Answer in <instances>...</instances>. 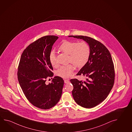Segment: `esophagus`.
<instances>
[{
	"instance_id": "1",
	"label": "esophagus",
	"mask_w": 132,
	"mask_h": 132,
	"mask_svg": "<svg viewBox=\"0 0 132 132\" xmlns=\"http://www.w3.org/2000/svg\"><path fill=\"white\" fill-rule=\"evenodd\" d=\"M64 82L65 83L68 84L69 83V82H70V81L68 80H66V79H65V80H64Z\"/></svg>"
}]
</instances>
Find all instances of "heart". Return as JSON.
<instances>
[{
    "label": "heart",
    "instance_id": "heart-1",
    "mask_svg": "<svg viewBox=\"0 0 132 132\" xmlns=\"http://www.w3.org/2000/svg\"><path fill=\"white\" fill-rule=\"evenodd\" d=\"M60 51L69 54V61L76 67L81 68L86 64L89 59L90 49L86 42L77 43L74 41L64 40L59 47ZM49 61L53 66L56 65V60L54 51L49 55ZM74 67L72 65L62 66L57 71V75L63 78H68L72 76Z\"/></svg>",
    "mask_w": 132,
    "mask_h": 132
}]
</instances>
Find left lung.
<instances>
[{
    "label": "left lung",
    "instance_id": "obj_1",
    "mask_svg": "<svg viewBox=\"0 0 132 132\" xmlns=\"http://www.w3.org/2000/svg\"><path fill=\"white\" fill-rule=\"evenodd\" d=\"M68 37L83 40L90 49L88 62L77 74L86 77V80L72 79L70 81L76 102L84 108H93L107 98L113 87L115 72L111 54L102 44L92 38L84 36Z\"/></svg>",
    "mask_w": 132,
    "mask_h": 132
}]
</instances>
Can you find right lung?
<instances>
[{"label": "right lung", "instance_id": "add662e5", "mask_svg": "<svg viewBox=\"0 0 132 132\" xmlns=\"http://www.w3.org/2000/svg\"><path fill=\"white\" fill-rule=\"evenodd\" d=\"M58 38L54 36L39 38L24 50L19 62L17 76L22 90L29 101L41 109L53 107L62 95L64 85L62 78L54 77L51 83L46 84L47 77L53 76L49 55Z\"/></svg>", "mask_w": 132, "mask_h": 132}]
</instances>
